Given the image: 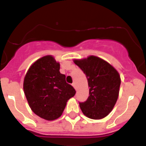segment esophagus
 <instances>
[{"label": "esophagus", "mask_w": 146, "mask_h": 146, "mask_svg": "<svg viewBox=\"0 0 146 146\" xmlns=\"http://www.w3.org/2000/svg\"><path fill=\"white\" fill-rule=\"evenodd\" d=\"M72 86H73V87H74V88H75V90H76L77 89H76V84H75V83H73V84H72Z\"/></svg>", "instance_id": "34e87169"}]
</instances>
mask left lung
<instances>
[{"instance_id":"left-lung-1","label":"left lung","mask_w":146,"mask_h":146,"mask_svg":"<svg viewBox=\"0 0 146 146\" xmlns=\"http://www.w3.org/2000/svg\"><path fill=\"white\" fill-rule=\"evenodd\" d=\"M74 63L85 74L90 87L87 101L79 102L82 112L89 118H104L112 110L118 98V72L107 62L95 56L75 59Z\"/></svg>"}]
</instances>
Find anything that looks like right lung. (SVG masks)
I'll return each instance as SVG.
<instances>
[{"label": "right lung", "mask_w": 146, "mask_h": 146, "mask_svg": "<svg viewBox=\"0 0 146 146\" xmlns=\"http://www.w3.org/2000/svg\"><path fill=\"white\" fill-rule=\"evenodd\" d=\"M59 69L53 56H45L30 67L24 78V92L31 110L47 120L60 117L67 101L76 94Z\"/></svg>", "instance_id": "1"}]
</instances>
